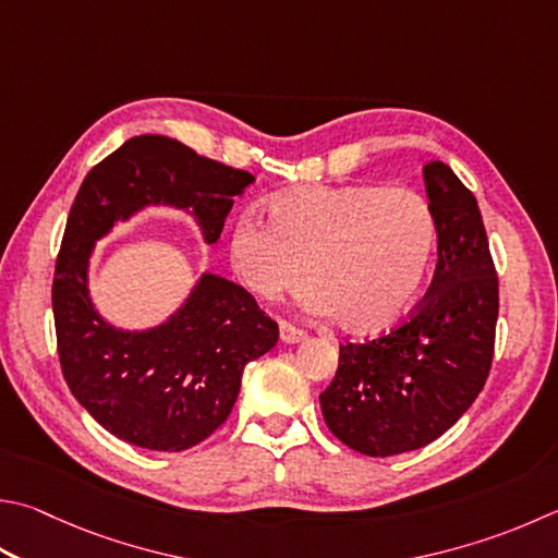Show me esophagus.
<instances>
[{"mask_svg":"<svg viewBox=\"0 0 558 558\" xmlns=\"http://www.w3.org/2000/svg\"><path fill=\"white\" fill-rule=\"evenodd\" d=\"M280 339L286 341V343H300V341L307 339V331L295 327V324H290V322L282 319L280 322Z\"/></svg>","mask_w":558,"mask_h":558,"instance_id":"34e87169","label":"esophagus"}]
</instances>
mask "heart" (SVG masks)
Returning <instances> with one entry per match:
<instances>
[{
	"label": "heart",
	"mask_w": 558,
	"mask_h": 558,
	"mask_svg": "<svg viewBox=\"0 0 558 558\" xmlns=\"http://www.w3.org/2000/svg\"><path fill=\"white\" fill-rule=\"evenodd\" d=\"M268 221L241 217L231 268L263 300L307 280V305L353 333L390 329L417 305L439 246L432 202L412 187L305 185L270 197Z\"/></svg>",
	"instance_id": "b5f03b06"
}]
</instances>
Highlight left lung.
<instances>
[{
  "label": "left lung",
  "instance_id": "8db88e82",
  "mask_svg": "<svg viewBox=\"0 0 558 558\" xmlns=\"http://www.w3.org/2000/svg\"><path fill=\"white\" fill-rule=\"evenodd\" d=\"M439 258L420 305L378 337L341 343L319 395L333 437L366 456L439 439L478 398L493 366L500 286L473 192L441 160L424 166Z\"/></svg>",
  "mask_w": 558,
  "mask_h": 558
}]
</instances>
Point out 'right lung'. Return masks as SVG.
Returning a JSON list of instances; mask_svg holds the SVG:
<instances>
[{"label": "right lung", "mask_w": 558, "mask_h": 558, "mask_svg": "<svg viewBox=\"0 0 558 558\" xmlns=\"http://www.w3.org/2000/svg\"><path fill=\"white\" fill-rule=\"evenodd\" d=\"M251 182V173L199 156L175 138L134 136L89 170L70 207L53 272L58 359L75 400L134 447L182 451L227 422L246 363L278 343V322L246 288L205 276L163 327L129 333L97 317L87 298L95 239L144 205H175L197 217L207 244Z\"/></svg>", "instance_id": "right-lung-1"}]
</instances>
